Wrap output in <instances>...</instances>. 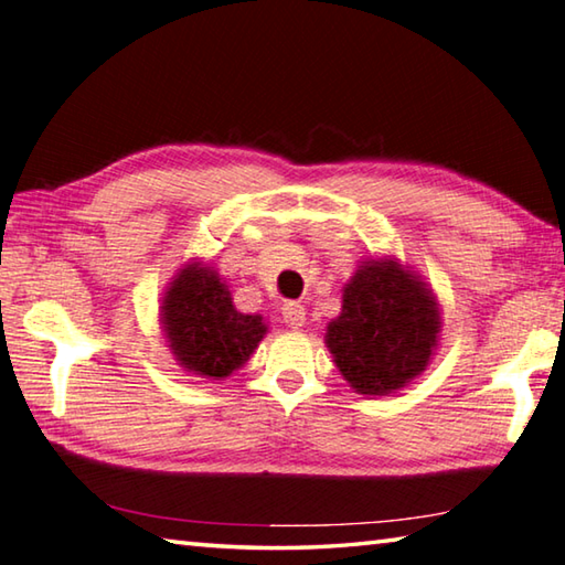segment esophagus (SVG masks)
Returning a JSON list of instances; mask_svg holds the SVG:
<instances>
[{"label":"esophagus","mask_w":565,"mask_h":565,"mask_svg":"<svg viewBox=\"0 0 565 565\" xmlns=\"http://www.w3.org/2000/svg\"><path fill=\"white\" fill-rule=\"evenodd\" d=\"M281 318L289 328H301L306 323V309L299 301H286L281 306Z\"/></svg>","instance_id":"obj_1"}]
</instances>
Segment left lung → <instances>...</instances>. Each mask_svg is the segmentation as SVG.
Listing matches in <instances>:
<instances>
[{
    "label": "left lung",
    "instance_id": "left-lung-1",
    "mask_svg": "<svg viewBox=\"0 0 565 565\" xmlns=\"http://www.w3.org/2000/svg\"><path fill=\"white\" fill-rule=\"evenodd\" d=\"M443 333L437 294L395 256L361 262L326 326L333 363L358 395H393L427 371Z\"/></svg>",
    "mask_w": 565,
    "mask_h": 565
}]
</instances>
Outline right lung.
Listing matches in <instances>:
<instances>
[{
	"instance_id": "add662e5",
	"label": "right lung",
	"mask_w": 565,
	"mask_h": 565,
	"mask_svg": "<svg viewBox=\"0 0 565 565\" xmlns=\"http://www.w3.org/2000/svg\"><path fill=\"white\" fill-rule=\"evenodd\" d=\"M160 328L182 371L207 381L239 371L269 331L264 316L234 309L227 281L200 259L172 276L160 301Z\"/></svg>"
}]
</instances>
